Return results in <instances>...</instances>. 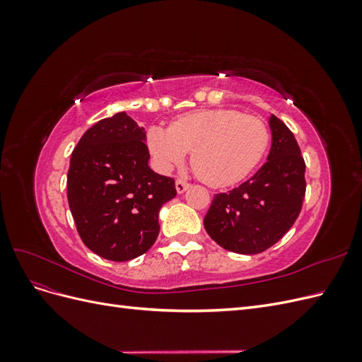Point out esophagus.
<instances>
[{"mask_svg": "<svg viewBox=\"0 0 362 362\" xmlns=\"http://www.w3.org/2000/svg\"><path fill=\"white\" fill-rule=\"evenodd\" d=\"M175 185H177V192H178V193H184L185 190H187V189L190 187V184L185 182V181L181 180V178L177 180V182H175Z\"/></svg>", "mask_w": 362, "mask_h": 362, "instance_id": "esophagus-1", "label": "esophagus"}]
</instances>
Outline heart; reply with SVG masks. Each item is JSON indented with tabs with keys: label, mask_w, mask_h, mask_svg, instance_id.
<instances>
[{
	"label": "heart",
	"mask_w": 362,
	"mask_h": 362,
	"mask_svg": "<svg viewBox=\"0 0 362 362\" xmlns=\"http://www.w3.org/2000/svg\"><path fill=\"white\" fill-rule=\"evenodd\" d=\"M269 141L264 120L229 108L185 113L169 128L154 125L146 133L149 154L160 170L178 166L192 151L194 173L211 187L246 178L264 157Z\"/></svg>",
	"instance_id": "heart-1"
}]
</instances>
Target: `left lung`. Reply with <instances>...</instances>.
Here are the masks:
<instances>
[{
	"label": "left lung",
	"instance_id": "left-lung-1",
	"mask_svg": "<svg viewBox=\"0 0 362 362\" xmlns=\"http://www.w3.org/2000/svg\"><path fill=\"white\" fill-rule=\"evenodd\" d=\"M272 148L261 169L238 187L217 193L204 217L214 242L235 254H261L284 237L305 198V161L290 128L270 116Z\"/></svg>",
	"mask_w": 362,
	"mask_h": 362
}]
</instances>
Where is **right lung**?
I'll return each instance as SVG.
<instances>
[{
  "label": "right lung",
  "mask_w": 362,
  "mask_h": 362,
  "mask_svg": "<svg viewBox=\"0 0 362 362\" xmlns=\"http://www.w3.org/2000/svg\"><path fill=\"white\" fill-rule=\"evenodd\" d=\"M146 133L125 112L86 131L71 156L68 202L83 243L110 261H129L156 243L173 178L148 166Z\"/></svg>",
  "instance_id": "1"
}]
</instances>
